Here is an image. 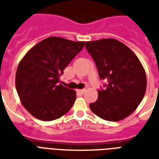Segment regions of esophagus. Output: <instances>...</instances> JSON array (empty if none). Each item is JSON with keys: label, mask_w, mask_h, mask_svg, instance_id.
Returning <instances> with one entry per match:
<instances>
[{"label": "esophagus", "mask_w": 159, "mask_h": 159, "mask_svg": "<svg viewBox=\"0 0 159 159\" xmlns=\"http://www.w3.org/2000/svg\"><path fill=\"white\" fill-rule=\"evenodd\" d=\"M86 92V89H79L78 90V93H84Z\"/></svg>", "instance_id": "obj_1"}]
</instances>
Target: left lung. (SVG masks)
<instances>
[{
  "instance_id": "left-lung-1",
  "label": "left lung",
  "mask_w": 159,
  "mask_h": 159,
  "mask_svg": "<svg viewBox=\"0 0 159 159\" xmlns=\"http://www.w3.org/2000/svg\"><path fill=\"white\" fill-rule=\"evenodd\" d=\"M88 52L96 64L100 79L107 83L98 90L91 111L107 121L117 122L129 116L143 99L147 75L134 52L123 42L107 38L87 42Z\"/></svg>"
}]
</instances>
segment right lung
<instances>
[{
    "mask_svg": "<svg viewBox=\"0 0 159 159\" xmlns=\"http://www.w3.org/2000/svg\"><path fill=\"white\" fill-rule=\"evenodd\" d=\"M84 44L50 36L31 48L20 60L16 89L22 105L33 117L52 121L72 107L76 91L59 84V76Z\"/></svg>",
    "mask_w": 159,
    "mask_h": 159,
    "instance_id": "right-lung-1",
    "label": "right lung"
}]
</instances>
